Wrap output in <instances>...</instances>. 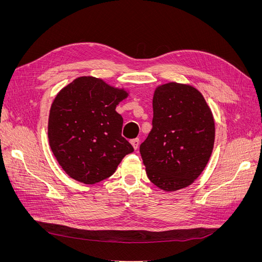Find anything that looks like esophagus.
I'll use <instances>...</instances> for the list:
<instances>
[{
  "instance_id": "esophagus-1",
  "label": "esophagus",
  "mask_w": 262,
  "mask_h": 262,
  "mask_svg": "<svg viewBox=\"0 0 262 262\" xmlns=\"http://www.w3.org/2000/svg\"><path fill=\"white\" fill-rule=\"evenodd\" d=\"M131 144L133 146L134 149H138L139 148V145H140V140L139 139H133L131 140Z\"/></svg>"
}]
</instances>
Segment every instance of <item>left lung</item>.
I'll list each match as a JSON object with an SVG mask.
<instances>
[{
  "label": "left lung",
  "mask_w": 262,
  "mask_h": 262,
  "mask_svg": "<svg viewBox=\"0 0 262 262\" xmlns=\"http://www.w3.org/2000/svg\"><path fill=\"white\" fill-rule=\"evenodd\" d=\"M152 125L140 145L148 179L165 191L191 185L207 166L215 138L214 119L202 94L178 83L157 87Z\"/></svg>",
  "instance_id": "1"
}]
</instances>
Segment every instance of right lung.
Wrapping results in <instances>:
<instances>
[{
	"label": "right lung",
	"instance_id": "1",
	"mask_svg": "<svg viewBox=\"0 0 262 262\" xmlns=\"http://www.w3.org/2000/svg\"><path fill=\"white\" fill-rule=\"evenodd\" d=\"M123 90L82 76L54 98L48 137L52 152L70 177L93 185L110 177L133 146L122 136L123 119L116 106Z\"/></svg>",
	"mask_w": 262,
	"mask_h": 262
}]
</instances>
